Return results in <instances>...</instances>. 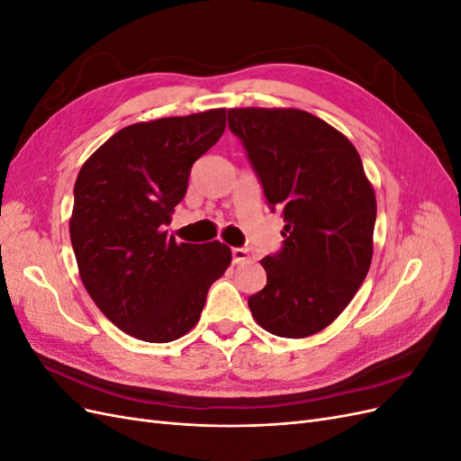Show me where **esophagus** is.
<instances>
[{
	"label": "esophagus",
	"instance_id": "esophagus-1",
	"mask_svg": "<svg viewBox=\"0 0 461 461\" xmlns=\"http://www.w3.org/2000/svg\"><path fill=\"white\" fill-rule=\"evenodd\" d=\"M249 261V254L246 248H232V263L240 265V263H248Z\"/></svg>",
	"mask_w": 461,
	"mask_h": 461
}]
</instances>
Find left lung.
<instances>
[{
	"label": "left lung",
	"instance_id": "left-lung-1",
	"mask_svg": "<svg viewBox=\"0 0 461 461\" xmlns=\"http://www.w3.org/2000/svg\"><path fill=\"white\" fill-rule=\"evenodd\" d=\"M269 207L285 217L283 249L265 256L267 285L248 298L258 325L305 339L337 319L373 258L375 190L354 144L302 109H229Z\"/></svg>",
	"mask_w": 461,
	"mask_h": 461
}]
</instances>
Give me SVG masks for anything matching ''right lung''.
Segmentation results:
<instances>
[{"label":"right lung","instance_id":"obj_1","mask_svg":"<svg viewBox=\"0 0 461 461\" xmlns=\"http://www.w3.org/2000/svg\"><path fill=\"white\" fill-rule=\"evenodd\" d=\"M227 109L136 122L82 165L68 230L82 285L131 337L173 342L198 323L232 254L219 240L176 244L163 230L194 161L225 132Z\"/></svg>","mask_w":461,"mask_h":461}]
</instances>
